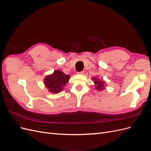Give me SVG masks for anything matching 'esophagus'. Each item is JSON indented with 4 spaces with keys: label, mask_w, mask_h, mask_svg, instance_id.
I'll return each mask as SVG.
<instances>
[{
    "label": "esophagus",
    "mask_w": 151,
    "mask_h": 151,
    "mask_svg": "<svg viewBox=\"0 0 151 151\" xmlns=\"http://www.w3.org/2000/svg\"><path fill=\"white\" fill-rule=\"evenodd\" d=\"M78 73V74H83L84 73V71L83 70V71H81V72H77Z\"/></svg>",
    "instance_id": "esophagus-1"
}]
</instances>
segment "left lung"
<instances>
[{"mask_svg": "<svg viewBox=\"0 0 151 151\" xmlns=\"http://www.w3.org/2000/svg\"><path fill=\"white\" fill-rule=\"evenodd\" d=\"M93 79H94V82L95 84L96 85V88L97 89H99V91H101L102 89H104V83L101 81H99V79H98L97 78H93Z\"/></svg>", "mask_w": 151, "mask_h": 151, "instance_id": "8db88e82", "label": "left lung"}]
</instances>
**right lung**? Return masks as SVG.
<instances>
[{"instance_id": "add662e5", "label": "right lung", "mask_w": 151, "mask_h": 151, "mask_svg": "<svg viewBox=\"0 0 151 151\" xmlns=\"http://www.w3.org/2000/svg\"><path fill=\"white\" fill-rule=\"evenodd\" d=\"M70 77L60 71L55 70L52 74L45 79V84L50 92L58 93L62 91L63 87L68 83Z\"/></svg>"}]
</instances>
